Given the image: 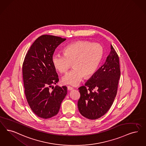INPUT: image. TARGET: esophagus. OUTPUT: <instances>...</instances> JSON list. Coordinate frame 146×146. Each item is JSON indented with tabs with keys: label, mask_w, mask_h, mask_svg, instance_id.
<instances>
[{
	"label": "esophagus",
	"mask_w": 146,
	"mask_h": 146,
	"mask_svg": "<svg viewBox=\"0 0 146 146\" xmlns=\"http://www.w3.org/2000/svg\"><path fill=\"white\" fill-rule=\"evenodd\" d=\"M67 89L68 91H71L72 90H73V88L70 87V86H67Z\"/></svg>",
	"instance_id": "esophagus-1"
}]
</instances>
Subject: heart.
<instances>
[{
    "label": "heart",
    "instance_id": "1",
    "mask_svg": "<svg viewBox=\"0 0 146 146\" xmlns=\"http://www.w3.org/2000/svg\"><path fill=\"white\" fill-rule=\"evenodd\" d=\"M64 54L55 53L52 58L54 68L60 73L66 72L72 64L74 69L62 78L64 84L77 86L86 78L93 76L103 57L104 49L97 43L77 41L66 46Z\"/></svg>",
    "mask_w": 146,
    "mask_h": 146
}]
</instances>
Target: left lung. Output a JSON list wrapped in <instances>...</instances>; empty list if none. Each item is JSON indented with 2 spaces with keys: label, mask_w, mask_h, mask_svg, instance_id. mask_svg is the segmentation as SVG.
<instances>
[{
  "label": "left lung",
  "mask_w": 146,
  "mask_h": 146,
  "mask_svg": "<svg viewBox=\"0 0 146 146\" xmlns=\"http://www.w3.org/2000/svg\"><path fill=\"white\" fill-rule=\"evenodd\" d=\"M105 63L85 84L79 88V111L83 116L96 119L104 115L116 96L121 76L118 56L111 44Z\"/></svg>",
  "instance_id": "left-lung-1"
}]
</instances>
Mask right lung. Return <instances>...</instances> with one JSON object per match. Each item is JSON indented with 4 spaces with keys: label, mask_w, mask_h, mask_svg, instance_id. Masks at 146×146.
<instances>
[{
    "label": "right lung",
    "mask_w": 146,
    "mask_h": 146,
    "mask_svg": "<svg viewBox=\"0 0 146 146\" xmlns=\"http://www.w3.org/2000/svg\"><path fill=\"white\" fill-rule=\"evenodd\" d=\"M66 39L52 35H42L30 48L24 60L23 78L25 94L33 112L47 119L58 113L67 94L66 86L49 88L58 82L52 61L55 49Z\"/></svg>",
    "instance_id": "obj_1"
}]
</instances>
